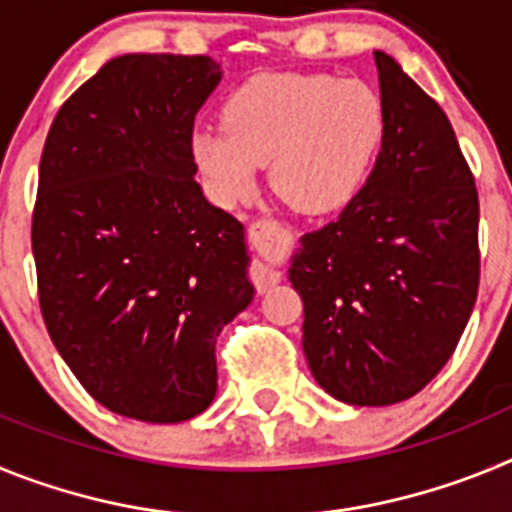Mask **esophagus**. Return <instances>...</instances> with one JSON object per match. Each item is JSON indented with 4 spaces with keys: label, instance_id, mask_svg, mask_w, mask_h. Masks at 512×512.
<instances>
[{
    "label": "esophagus",
    "instance_id": "esophagus-1",
    "mask_svg": "<svg viewBox=\"0 0 512 512\" xmlns=\"http://www.w3.org/2000/svg\"><path fill=\"white\" fill-rule=\"evenodd\" d=\"M251 279H253V284H256V289H259V292H269V289L274 287L279 279H282V274H279L274 266L256 261V264L251 266Z\"/></svg>",
    "mask_w": 512,
    "mask_h": 512
}]
</instances>
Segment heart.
I'll return each instance as SVG.
<instances>
[{"label":"heart","mask_w":512,"mask_h":512,"mask_svg":"<svg viewBox=\"0 0 512 512\" xmlns=\"http://www.w3.org/2000/svg\"><path fill=\"white\" fill-rule=\"evenodd\" d=\"M384 138V110L364 81L325 74H264L223 107V128L192 135L194 164L220 202L246 197L256 169L302 215L354 200Z\"/></svg>","instance_id":"1"}]
</instances>
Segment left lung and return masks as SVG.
<instances>
[{"label":"left lung","instance_id":"left-lung-1","mask_svg":"<svg viewBox=\"0 0 512 512\" xmlns=\"http://www.w3.org/2000/svg\"><path fill=\"white\" fill-rule=\"evenodd\" d=\"M384 138L333 223L300 238L289 282L305 305L315 382L348 405L418 395L451 359L479 287V200L446 112L374 51Z\"/></svg>","mask_w":512,"mask_h":512}]
</instances>
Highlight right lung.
<instances>
[{"mask_svg":"<svg viewBox=\"0 0 512 512\" xmlns=\"http://www.w3.org/2000/svg\"><path fill=\"white\" fill-rule=\"evenodd\" d=\"M210 56L107 61L53 120L33 212L53 346L107 410L146 423L205 413L220 330L253 300L243 225L194 182Z\"/></svg>","mask_w":512,"mask_h":512,"instance_id":"1","label":"right lung"}]
</instances>
